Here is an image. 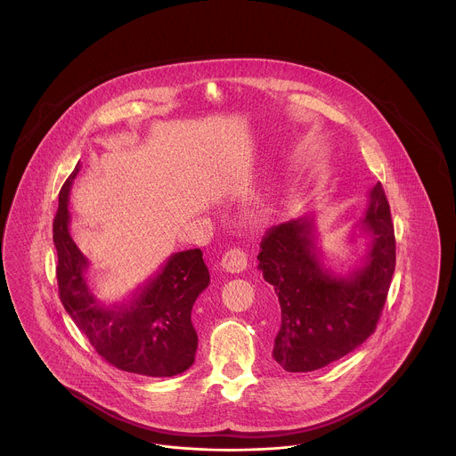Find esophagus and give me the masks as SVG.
Wrapping results in <instances>:
<instances>
[{
    "instance_id": "1",
    "label": "esophagus",
    "mask_w": 456,
    "mask_h": 456,
    "mask_svg": "<svg viewBox=\"0 0 456 456\" xmlns=\"http://www.w3.org/2000/svg\"><path fill=\"white\" fill-rule=\"evenodd\" d=\"M248 266V255L240 248H233L224 253L221 260V268L230 273H240Z\"/></svg>"
}]
</instances>
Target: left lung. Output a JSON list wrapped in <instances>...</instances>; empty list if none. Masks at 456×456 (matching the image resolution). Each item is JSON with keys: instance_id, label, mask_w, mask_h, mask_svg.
Wrapping results in <instances>:
<instances>
[{"instance_id": "obj_1", "label": "left lung", "mask_w": 456, "mask_h": 456, "mask_svg": "<svg viewBox=\"0 0 456 456\" xmlns=\"http://www.w3.org/2000/svg\"><path fill=\"white\" fill-rule=\"evenodd\" d=\"M360 226L372 242L363 263L347 275L323 265L313 214L265 233L258 268L279 298L272 356L284 370L323 369L374 333L395 272V232L381 183L369 193Z\"/></svg>"}]
</instances>
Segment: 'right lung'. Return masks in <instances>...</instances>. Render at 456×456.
<instances>
[{
	"mask_svg": "<svg viewBox=\"0 0 456 456\" xmlns=\"http://www.w3.org/2000/svg\"><path fill=\"white\" fill-rule=\"evenodd\" d=\"M80 165L60 191L53 224L58 251L56 277L60 298L69 318L110 365L149 378H172L195 362L198 335L191 311L210 275L200 249L172 255L161 270L121 305L105 307L91 293L87 258L69 235L68 196Z\"/></svg>",
	"mask_w": 456,
	"mask_h": 456,
	"instance_id": "add662e5",
	"label": "right lung"
}]
</instances>
